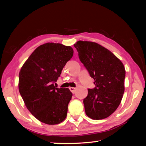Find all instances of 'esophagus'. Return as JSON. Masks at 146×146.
Listing matches in <instances>:
<instances>
[{
  "label": "esophagus",
  "mask_w": 146,
  "mask_h": 146,
  "mask_svg": "<svg viewBox=\"0 0 146 146\" xmlns=\"http://www.w3.org/2000/svg\"><path fill=\"white\" fill-rule=\"evenodd\" d=\"M70 91H71V92H72L73 93H75V91H76V88H73V87H70Z\"/></svg>",
  "instance_id": "esophagus-1"
}]
</instances>
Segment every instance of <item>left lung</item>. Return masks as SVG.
Masks as SVG:
<instances>
[{
	"label": "left lung",
	"mask_w": 146,
	"mask_h": 146,
	"mask_svg": "<svg viewBox=\"0 0 146 146\" xmlns=\"http://www.w3.org/2000/svg\"><path fill=\"white\" fill-rule=\"evenodd\" d=\"M74 46L79 59L95 82L84 99L85 112L93 120L108 117L120 105L124 93L125 68L108 49L96 42L79 40Z\"/></svg>",
	"instance_id": "1"
}]
</instances>
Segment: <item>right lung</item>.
I'll return each mask as SVG.
<instances>
[{
  "label": "right lung",
  "instance_id": "obj_1",
  "mask_svg": "<svg viewBox=\"0 0 146 146\" xmlns=\"http://www.w3.org/2000/svg\"><path fill=\"white\" fill-rule=\"evenodd\" d=\"M73 49L61 44L38 46L24 64L19 75V90L28 110L36 119L49 125L62 122L73 94L68 88L54 86Z\"/></svg>",
  "mask_w": 146,
  "mask_h": 146
}]
</instances>
